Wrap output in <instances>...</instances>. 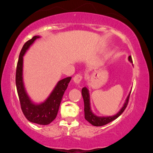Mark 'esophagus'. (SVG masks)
Returning <instances> with one entry per match:
<instances>
[{"mask_svg": "<svg viewBox=\"0 0 153 153\" xmlns=\"http://www.w3.org/2000/svg\"><path fill=\"white\" fill-rule=\"evenodd\" d=\"M82 79V75L81 74H77L74 77V78H73V80H74L75 83H79V82L81 81Z\"/></svg>", "mask_w": 153, "mask_h": 153, "instance_id": "esophagus-1", "label": "esophagus"}]
</instances>
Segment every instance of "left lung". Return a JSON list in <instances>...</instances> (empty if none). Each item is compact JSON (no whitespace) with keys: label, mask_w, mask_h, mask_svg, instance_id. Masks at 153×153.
<instances>
[{"label":"left lung","mask_w":153,"mask_h":153,"mask_svg":"<svg viewBox=\"0 0 153 153\" xmlns=\"http://www.w3.org/2000/svg\"><path fill=\"white\" fill-rule=\"evenodd\" d=\"M129 60L131 62H132V59H131V57L129 56ZM82 99H83L84 101V113H85V119L90 124L92 125L96 126V127H101V126L106 125V124H108V123L112 122V121L115 120L116 119L118 118L124 112V111L125 110V108H127L128 102H129V96L130 94H129V96H127V99H126L125 103H124V106L120 111L115 114L114 116H111V117H97L92 112V111L91 109V106H90V97H89V93L88 90L86 87H84L82 88Z\"/></svg>","instance_id":"1"}]
</instances>
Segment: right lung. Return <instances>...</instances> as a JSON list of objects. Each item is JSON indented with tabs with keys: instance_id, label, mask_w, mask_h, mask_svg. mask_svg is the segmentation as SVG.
Returning <instances> with one entry per match:
<instances>
[{
	"instance_id": "right-lung-1",
	"label": "right lung",
	"mask_w": 153,
	"mask_h": 153,
	"mask_svg": "<svg viewBox=\"0 0 153 153\" xmlns=\"http://www.w3.org/2000/svg\"><path fill=\"white\" fill-rule=\"evenodd\" d=\"M38 38H39V36H33L32 39L24 44L21 50L16 72V85L21 108L26 118L32 123L47 125L57 117L63 94L71 81V77L59 80L45 102L40 104H35L31 101L26 94L23 82V56L30 45Z\"/></svg>"
}]
</instances>
